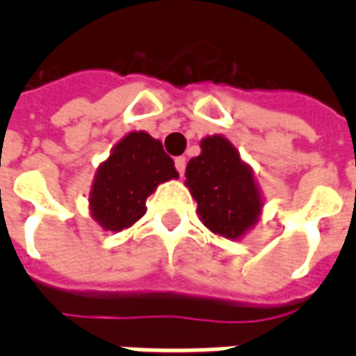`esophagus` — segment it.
<instances>
[{
    "instance_id": "obj_1",
    "label": "esophagus",
    "mask_w": 356,
    "mask_h": 356,
    "mask_svg": "<svg viewBox=\"0 0 356 356\" xmlns=\"http://www.w3.org/2000/svg\"><path fill=\"white\" fill-rule=\"evenodd\" d=\"M175 168H177L179 173L183 175V173H185V168H186V158H183V156L175 158Z\"/></svg>"
}]
</instances>
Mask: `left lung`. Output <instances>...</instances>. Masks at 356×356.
<instances>
[{"label":"left lung","mask_w":356,"mask_h":356,"mask_svg":"<svg viewBox=\"0 0 356 356\" xmlns=\"http://www.w3.org/2000/svg\"><path fill=\"white\" fill-rule=\"evenodd\" d=\"M200 147V156L186 163L185 173L198 216L211 232L240 238L257 223L263 208L254 173L221 135L206 137Z\"/></svg>","instance_id":"1"}]
</instances>
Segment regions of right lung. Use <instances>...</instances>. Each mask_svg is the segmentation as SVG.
<instances>
[{
    "label": "right lung",
    "instance_id": "1",
    "mask_svg": "<svg viewBox=\"0 0 356 356\" xmlns=\"http://www.w3.org/2000/svg\"><path fill=\"white\" fill-rule=\"evenodd\" d=\"M177 177L162 143L145 131H131L97 170L89 194L91 216L106 231H124L145 216V202L156 186Z\"/></svg>",
    "mask_w": 356,
    "mask_h": 356
}]
</instances>
